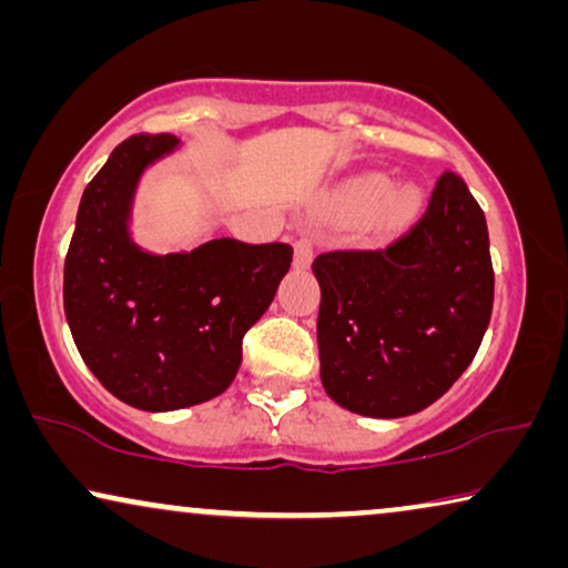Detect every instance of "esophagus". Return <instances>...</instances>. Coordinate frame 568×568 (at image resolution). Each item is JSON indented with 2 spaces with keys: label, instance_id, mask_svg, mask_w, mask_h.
<instances>
[{
  "label": "esophagus",
  "instance_id": "obj_1",
  "mask_svg": "<svg viewBox=\"0 0 568 568\" xmlns=\"http://www.w3.org/2000/svg\"><path fill=\"white\" fill-rule=\"evenodd\" d=\"M310 263H313V243L297 240L294 243V268H310Z\"/></svg>",
  "mask_w": 568,
  "mask_h": 568
}]
</instances>
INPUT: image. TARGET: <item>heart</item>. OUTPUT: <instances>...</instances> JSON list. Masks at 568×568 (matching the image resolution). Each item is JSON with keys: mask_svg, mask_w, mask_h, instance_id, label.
I'll use <instances>...</instances> for the list:
<instances>
[{"mask_svg": "<svg viewBox=\"0 0 568 568\" xmlns=\"http://www.w3.org/2000/svg\"><path fill=\"white\" fill-rule=\"evenodd\" d=\"M390 189V181L385 175H362L348 181L338 193V204L346 209V212L362 214L369 212V209L377 206L375 220L379 227L385 230H400L410 224L422 212L424 206V193L418 185H398V189Z\"/></svg>", "mask_w": 568, "mask_h": 568, "instance_id": "1", "label": "heart"}]
</instances>
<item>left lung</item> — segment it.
Here are the masks:
<instances>
[{
    "label": "left lung",
    "mask_w": 568,
    "mask_h": 568,
    "mask_svg": "<svg viewBox=\"0 0 568 568\" xmlns=\"http://www.w3.org/2000/svg\"><path fill=\"white\" fill-rule=\"evenodd\" d=\"M313 271L321 383L359 416L432 406L468 369L491 321L486 216L455 173L439 178L422 222L398 243L323 253Z\"/></svg>",
    "instance_id": "1"
}]
</instances>
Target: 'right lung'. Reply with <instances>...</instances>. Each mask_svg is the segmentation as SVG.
<instances>
[{"mask_svg": "<svg viewBox=\"0 0 568 568\" xmlns=\"http://www.w3.org/2000/svg\"><path fill=\"white\" fill-rule=\"evenodd\" d=\"M175 136H129L88 183L64 263V313L77 352L115 398L150 414L224 393L243 336L266 313L292 263L284 243L216 237L178 253L134 240L139 183Z\"/></svg>", "mask_w": 568, "mask_h": 568, "instance_id": "add662e5", "label": "right lung"}]
</instances>
